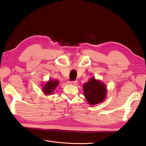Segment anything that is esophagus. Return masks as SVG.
<instances>
[{
    "label": "esophagus",
    "instance_id": "obj_1",
    "mask_svg": "<svg viewBox=\"0 0 146 146\" xmlns=\"http://www.w3.org/2000/svg\"><path fill=\"white\" fill-rule=\"evenodd\" d=\"M68 84H70V85L76 86L77 84V81H68Z\"/></svg>",
    "mask_w": 146,
    "mask_h": 146
}]
</instances>
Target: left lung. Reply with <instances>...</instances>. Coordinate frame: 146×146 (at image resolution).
<instances>
[{
	"label": "left lung",
	"mask_w": 146,
	"mask_h": 146,
	"mask_svg": "<svg viewBox=\"0 0 146 146\" xmlns=\"http://www.w3.org/2000/svg\"><path fill=\"white\" fill-rule=\"evenodd\" d=\"M83 90L86 99L91 105L102 103L106 94L105 84L94 78L91 79L83 85Z\"/></svg>",
	"instance_id": "1"
}]
</instances>
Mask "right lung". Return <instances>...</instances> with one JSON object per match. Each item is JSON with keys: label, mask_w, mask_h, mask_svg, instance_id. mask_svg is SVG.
Listing matches in <instances>:
<instances>
[{"label": "right lung", "mask_w": 146, "mask_h": 146, "mask_svg": "<svg viewBox=\"0 0 146 146\" xmlns=\"http://www.w3.org/2000/svg\"><path fill=\"white\" fill-rule=\"evenodd\" d=\"M59 82L58 81H50L45 84L43 88V91L46 94H50L53 93V91L55 90L56 86L58 85Z\"/></svg>", "instance_id": "add662e5"}]
</instances>
